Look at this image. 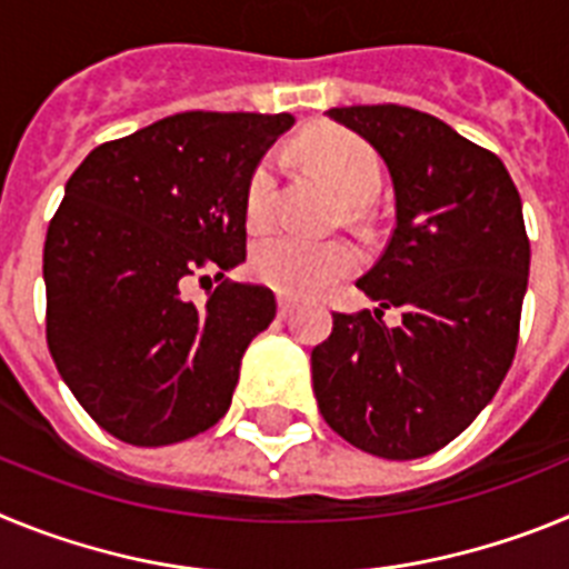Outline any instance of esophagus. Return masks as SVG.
<instances>
[{
	"mask_svg": "<svg viewBox=\"0 0 569 569\" xmlns=\"http://www.w3.org/2000/svg\"><path fill=\"white\" fill-rule=\"evenodd\" d=\"M296 301L290 299V296H279V319H288L290 313H293Z\"/></svg>",
	"mask_w": 569,
	"mask_h": 569,
	"instance_id": "34e87169",
	"label": "esophagus"
}]
</instances>
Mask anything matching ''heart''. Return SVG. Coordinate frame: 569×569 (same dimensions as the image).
<instances>
[{
	"instance_id": "1",
	"label": "heart",
	"mask_w": 569,
	"mask_h": 569,
	"mask_svg": "<svg viewBox=\"0 0 569 569\" xmlns=\"http://www.w3.org/2000/svg\"><path fill=\"white\" fill-rule=\"evenodd\" d=\"M308 156L336 182L353 204L373 202L385 179V164L373 144L347 130L313 136L305 142ZM279 159L264 156L248 179L244 219L250 228L268 224L279 204ZM361 264L359 250L345 239H316L296 230H279L256 244L253 273L288 296H313L328 290Z\"/></svg>"
}]
</instances>
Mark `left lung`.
<instances>
[{
    "mask_svg": "<svg viewBox=\"0 0 569 569\" xmlns=\"http://www.w3.org/2000/svg\"><path fill=\"white\" fill-rule=\"evenodd\" d=\"M385 159L396 230L359 279L376 313H333L313 347L330 427L379 459H421L456 439L505 381L519 345L530 239L521 196L492 150L405 104L330 108ZM399 307L387 329L380 316Z\"/></svg>",
    "mask_w": 569,
    "mask_h": 569,
    "instance_id": "left-lung-1",
    "label": "left lung"
}]
</instances>
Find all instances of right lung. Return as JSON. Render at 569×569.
<instances>
[{
  "instance_id": "right-lung-1",
  "label": "right lung",
  "mask_w": 569,
  "mask_h": 569,
  "mask_svg": "<svg viewBox=\"0 0 569 569\" xmlns=\"http://www.w3.org/2000/svg\"><path fill=\"white\" fill-rule=\"evenodd\" d=\"M290 113L188 110L84 156L44 239L50 356L102 430L136 447L228 413L276 296L224 279L244 261V190ZM217 270L202 309L181 296Z\"/></svg>"
}]
</instances>
